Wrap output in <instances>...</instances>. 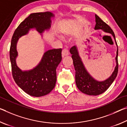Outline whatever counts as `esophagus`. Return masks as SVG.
<instances>
[{
  "instance_id": "1",
  "label": "esophagus",
  "mask_w": 127,
  "mask_h": 127,
  "mask_svg": "<svg viewBox=\"0 0 127 127\" xmlns=\"http://www.w3.org/2000/svg\"><path fill=\"white\" fill-rule=\"evenodd\" d=\"M62 56H63L64 57V56L68 55V54H69V52H68V50L67 49H64L63 50H62Z\"/></svg>"
}]
</instances>
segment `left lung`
<instances>
[{
	"mask_svg": "<svg viewBox=\"0 0 127 127\" xmlns=\"http://www.w3.org/2000/svg\"><path fill=\"white\" fill-rule=\"evenodd\" d=\"M96 24L94 29H103L107 33H111L113 35L115 40V36L114 32L111 29L109 25L104 23L97 15H95ZM116 45L117 43L115 40ZM70 53L72 54V58L73 59V63L76 71V84L77 87L80 91L88 95H98L103 93L106 90H107L110 85H111L114 80L115 79L118 72V48L116 51V65L115 68V70L111 76L105 81L99 82L96 81L90 76L88 72L86 71L84 67V65L81 61V58L78 55L77 48L75 46L71 48Z\"/></svg>",
	"mask_w": 127,
	"mask_h": 127,
	"instance_id": "8db88e82",
	"label": "left lung"
}]
</instances>
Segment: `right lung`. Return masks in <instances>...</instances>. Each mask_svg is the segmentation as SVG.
Masks as SVG:
<instances>
[{
	"label": "right lung",
	"instance_id": "1",
	"mask_svg": "<svg viewBox=\"0 0 127 127\" xmlns=\"http://www.w3.org/2000/svg\"><path fill=\"white\" fill-rule=\"evenodd\" d=\"M50 12L32 13L21 22L14 32L11 39L9 57L12 73L17 85L30 95L41 96L49 94L55 87L56 81V68L62 60L61 49L48 50L44 54L39 64L29 71H22L16 63L17 56L16 43L19 38L35 28L41 33L51 26Z\"/></svg>",
	"mask_w": 127,
	"mask_h": 127
}]
</instances>
